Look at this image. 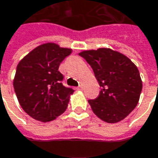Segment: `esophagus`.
<instances>
[{
    "mask_svg": "<svg viewBox=\"0 0 158 158\" xmlns=\"http://www.w3.org/2000/svg\"><path fill=\"white\" fill-rule=\"evenodd\" d=\"M77 89H79V90H82V89H83V86H82V85H80V86H79V87L77 88Z\"/></svg>",
    "mask_w": 158,
    "mask_h": 158,
    "instance_id": "1",
    "label": "esophagus"
}]
</instances>
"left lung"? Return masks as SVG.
I'll return each instance as SVG.
<instances>
[{
	"label": "left lung",
	"instance_id": "left-lung-1",
	"mask_svg": "<svg viewBox=\"0 0 158 158\" xmlns=\"http://www.w3.org/2000/svg\"><path fill=\"white\" fill-rule=\"evenodd\" d=\"M79 55L90 65L102 88L97 98L89 100L95 115L108 123L123 120L136 107L142 90L136 65L124 54L107 48Z\"/></svg>",
	"mask_w": 158,
	"mask_h": 158
}]
</instances>
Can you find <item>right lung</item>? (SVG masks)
<instances>
[{"mask_svg": "<svg viewBox=\"0 0 158 158\" xmlns=\"http://www.w3.org/2000/svg\"><path fill=\"white\" fill-rule=\"evenodd\" d=\"M72 50L56 43L38 46L19 62L13 80L14 91L23 110L42 122L54 120L68 107L71 88L63 86L60 64Z\"/></svg>", "mask_w": 158, "mask_h": 158, "instance_id": "right-lung-1", "label": "right lung"}]
</instances>
